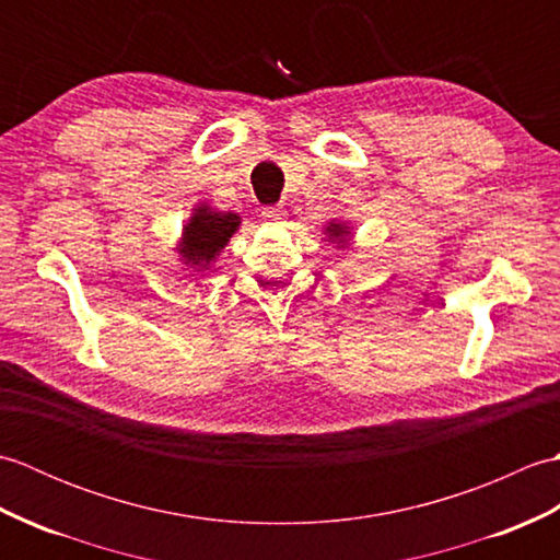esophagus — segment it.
<instances>
[{
  "mask_svg": "<svg viewBox=\"0 0 560 560\" xmlns=\"http://www.w3.org/2000/svg\"><path fill=\"white\" fill-rule=\"evenodd\" d=\"M283 217H287V211H283L281 205H273V207H265L261 211V219L269 221V223H281Z\"/></svg>",
  "mask_w": 560,
  "mask_h": 560,
  "instance_id": "1",
  "label": "esophagus"
}]
</instances>
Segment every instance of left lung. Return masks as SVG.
Listing matches in <instances>:
<instances>
[{
  "mask_svg": "<svg viewBox=\"0 0 560 560\" xmlns=\"http://www.w3.org/2000/svg\"><path fill=\"white\" fill-rule=\"evenodd\" d=\"M327 233H329L331 237H343V233H347V229H343V225H339V223H329Z\"/></svg>",
  "mask_w": 560,
  "mask_h": 560,
  "instance_id": "8db88e82",
  "label": "left lung"
}]
</instances>
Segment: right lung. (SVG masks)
<instances>
[{
	"mask_svg": "<svg viewBox=\"0 0 560 560\" xmlns=\"http://www.w3.org/2000/svg\"><path fill=\"white\" fill-rule=\"evenodd\" d=\"M241 219L235 213H219L209 207L195 209V217L185 225V237L180 253L192 267H207L217 257L223 245L237 231Z\"/></svg>",
	"mask_w": 560,
	"mask_h": 560,
	"instance_id": "right-lung-1",
	"label": "right lung"
}]
</instances>
